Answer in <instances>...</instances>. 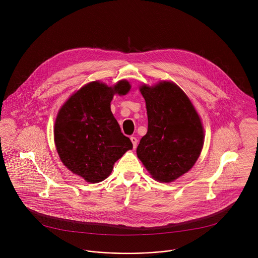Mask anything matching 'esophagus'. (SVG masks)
I'll return each instance as SVG.
<instances>
[{
	"instance_id": "obj_1",
	"label": "esophagus",
	"mask_w": 258,
	"mask_h": 258,
	"mask_svg": "<svg viewBox=\"0 0 258 258\" xmlns=\"http://www.w3.org/2000/svg\"><path fill=\"white\" fill-rule=\"evenodd\" d=\"M130 140H131V142H132V144H133V147L135 149L136 146H137V143H138L137 138H136V137H131V138H130Z\"/></svg>"
}]
</instances>
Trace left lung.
Returning <instances> with one entry per match:
<instances>
[{"instance_id": "1", "label": "left lung", "mask_w": 258, "mask_h": 258, "mask_svg": "<svg viewBox=\"0 0 258 258\" xmlns=\"http://www.w3.org/2000/svg\"><path fill=\"white\" fill-rule=\"evenodd\" d=\"M139 90L146 102L148 131L137 147V156L152 179L174 182L194 167L202 153V119L184 90L173 81L142 84Z\"/></svg>"}]
</instances>
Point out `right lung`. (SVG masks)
Masks as SVG:
<instances>
[{
  "mask_svg": "<svg viewBox=\"0 0 258 258\" xmlns=\"http://www.w3.org/2000/svg\"><path fill=\"white\" fill-rule=\"evenodd\" d=\"M129 81L108 86L99 80L80 87L57 112L53 139L62 164L90 184L104 181L113 166L133 145L111 112L115 94L126 95Z\"/></svg>",
  "mask_w": 258,
  "mask_h": 258,
  "instance_id": "add662e5",
  "label": "right lung"
}]
</instances>
